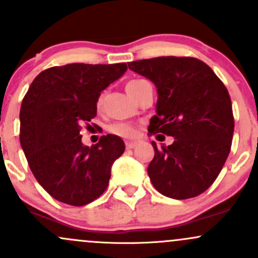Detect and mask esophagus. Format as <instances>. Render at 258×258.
Masks as SVG:
<instances>
[{
	"mask_svg": "<svg viewBox=\"0 0 258 258\" xmlns=\"http://www.w3.org/2000/svg\"><path fill=\"white\" fill-rule=\"evenodd\" d=\"M137 146L136 141H127L126 142V148L127 150H131V148H135Z\"/></svg>",
	"mask_w": 258,
	"mask_h": 258,
	"instance_id": "1",
	"label": "esophagus"
}]
</instances>
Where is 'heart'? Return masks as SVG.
Listing matches in <instances>:
<instances>
[{
	"label": "heart",
	"mask_w": 258,
	"mask_h": 258,
	"mask_svg": "<svg viewBox=\"0 0 258 258\" xmlns=\"http://www.w3.org/2000/svg\"><path fill=\"white\" fill-rule=\"evenodd\" d=\"M143 80H131L127 83L126 90L130 96L134 94L135 89L140 83H142ZM102 101H104V95H100L99 99H97V107H101ZM108 132H111L112 135H116V136L120 137H132L136 134V128H135L132 124L130 123H123V122H115V123H111L110 126L107 127Z\"/></svg>",
	"instance_id": "b5f03b06"
}]
</instances>
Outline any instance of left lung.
Masks as SVG:
<instances>
[{
  "label": "left lung",
  "instance_id": "8db88e82",
  "mask_svg": "<svg viewBox=\"0 0 258 258\" xmlns=\"http://www.w3.org/2000/svg\"><path fill=\"white\" fill-rule=\"evenodd\" d=\"M128 68L157 88L150 134L174 137L172 145L161 148L152 142L154 158L147 172L153 186L178 200L204 193L231 150L235 122L227 89L197 58L158 56L131 61Z\"/></svg>",
  "mask_w": 258,
  "mask_h": 258
}]
</instances>
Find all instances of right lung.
Returning a JSON list of instances; mask_svg holds the SVG:
<instances>
[{
	"instance_id": "add662e5",
	"label": "right lung",
	"mask_w": 258,
	"mask_h": 258,
	"mask_svg": "<svg viewBox=\"0 0 258 258\" xmlns=\"http://www.w3.org/2000/svg\"><path fill=\"white\" fill-rule=\"evenodd\" d=\"M126 70V63L67 64L43 70L29 86L21 105V146L38 183L54 199L83 207L106 190L123 141L106 135L88 147L80 131L96 116L101 91Z\"/></svg>"
}]
</instances>
